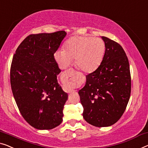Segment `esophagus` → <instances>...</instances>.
Here are the masks:
<instances>
[{"label": "esophagus", "instance_id": "esophagus-1", "mask_svg": "<svg viewBox=\"0 0 148 148\" xmlns=\"http://www.w3.org/2000/svg\"><path fill=\"white\" fill-rule=\"evenodd\" d=\"M74 92V90H70V92Z\"/></svg>", "mask_w": 148, "mask_h": 148}]
</instances>
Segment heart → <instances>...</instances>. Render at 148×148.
Returning <instances> with one entry per match:
<instances>
[{
	"mask_svg": "<svg viewBox=\"0 0 148 148\" xmlns=\"http://www.w3.org/2000/svg\"><path fill=\"white\" fill-rule=\"evenodd\" d=\"M105 43L101 38L74 36L66 42L64 50L55 54V58L62 68H66L75 58V64L85 72L95 70L102 62Z\"/></svg>",
	"mask_w": 148,
	"mask_h": 148,
	"instance_id": "heart-1",
	"label": "heart"
}]
</instances>
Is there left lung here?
Wrapping results in <instances>:
<instances>
[{"mask_svg": "<svg viewBox=\"0 0 148 148\" xmlns=\"http://www.w3.org/2000/svg\"><path fill=\"white\" fill-rule=\"evenodd\" d=\"M105 53L98 68L86 76L79 90L83 117L90 124L107 127L123 115L131 94V75L127 57L120 44L102 36Z\"/></svg>", "mask_w": 148, "mask_h": 148, "instance_id": "8db88e82", "label": "left lung"}]
</instances>
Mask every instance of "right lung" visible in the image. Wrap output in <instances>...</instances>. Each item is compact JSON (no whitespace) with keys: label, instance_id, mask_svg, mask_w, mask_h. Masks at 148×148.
I'll return each instance as SVG.
<instances>
[{"label":"right lung","instance_id":"add662e5","mask_svg":"<svg viewBox=\"0 0 148 148\" xmlns=\"http://www.w3.org/2000/svg\"><path fill=\"white\" fill-rule=\"evenodd\" d=\"M66 32L28 36L18 46L10 66L11 89L21 115L31 126L50 130L62 122L68 94L57 81L61 70L55 60Z\"/></svg>","mask_w":148,"mask_h":148}]
</instances>
